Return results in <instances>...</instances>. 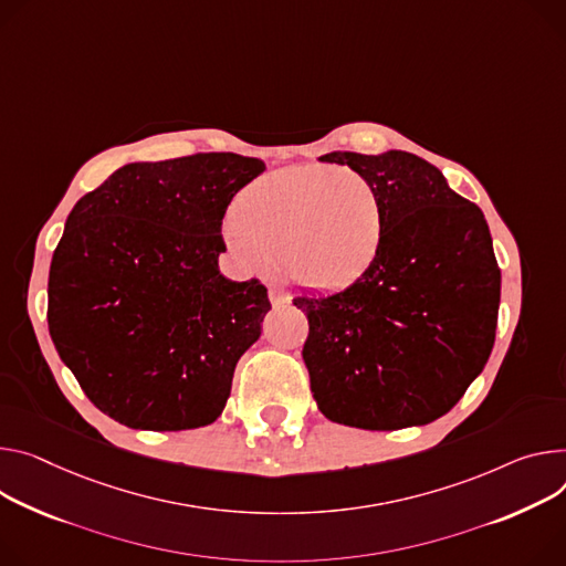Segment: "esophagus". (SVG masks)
Returning <instances> with one entry per match:
<instances>
[{
	"instance_id": "1",
	"label": "esophagus",
	"mask_w": 566,
	"mask_h": 566,
	"mask_svg": "<svg viewBox=\"0 0 566 566\" xmlns=\"http://www.w3.org/2000/svg\"><path fill=\"white\" fill-rule=\"evenodd\" d=\"M269 297H271L273 306H284V304H289V302H291V295H289V291H284V289H280V286H271V291H269Z\"/></svg>"
}]
</instances>
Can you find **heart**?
Instances as JSON below:
<instances>
[{
    "mask_svg": "<svg viewBox=\"0 0 566 566\" xmlns=\"http://www.w3.org/2000/svg\"><path fill=\"white\" fill-rule=\"evenodd\" d=\"M384 226V200L368 178L325 165H293L237 193L223 237L254 271L284 262L302 286L338 291L375 264Z\"/></svg>",
    "mask_w": 566,
    "mask_h": 566,
    "instance_id": "heart-1",
    "label": "heart"
}]
</instances>
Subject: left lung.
<instances>
[{
    "mask_svg": "<svg viewBox=\"0 0 566 566\" xmlns=\"http://www.w3.org/2000/svg\"><path fill=\"white\" fill-rule=\"evenodd\" d=\"M384 200L375 264L332 295H297L310 336L302 358L321 413L332 422L395 431L442 418L485 368L501 300V271L479 205L406 150H334Z\"/></svg>",
    "mask_w": 566,
    "mask_h": 566,
    "instance_id": "1",
    "label": "left lung"
}]
</instances>
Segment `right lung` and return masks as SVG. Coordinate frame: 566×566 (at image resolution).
Segmentation results:
<instances>
[{
    "label": "right lung",
    "mask_w": 566,
    "mask_h": 566,
    "mask_svg": "<svg viewBox=\"0 0 566 566\" xmlns=\"http://www.w3.org/2000/svg\"><path fill=\"white\" fill-rule=\"evenodd\" d=\"M264 169L237 153L133 163L70 212L49 269V334L119 424L185 431L223 413L271 302L260 280L221 275V226Z\"/></svg>",
    "instance_id": "1"
}]
</instances>
